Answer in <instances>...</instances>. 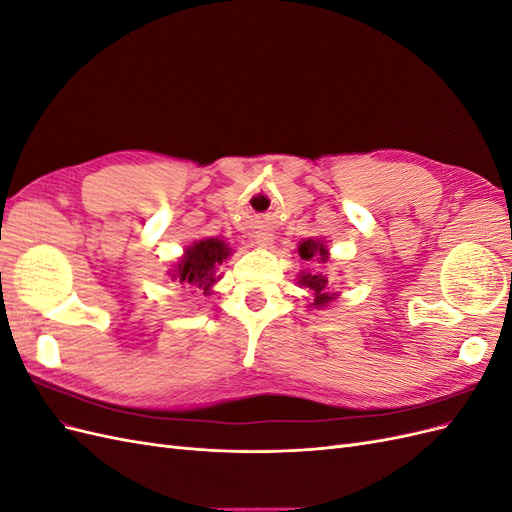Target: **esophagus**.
<instances>
[{
    "instance_id": "34e87169",
    "label": "esophagus",
    "mask_w": 512,
    "mask_h": 512,
    "mask_svg": "<svg viewBox=\"0 0 512 512\" xmlns=\"http://www.w3.org/2000/svg\"><path fill=\"white\" fill-rule=\"evenodd\" d=\"M271 241H273V237H271V235H265V232H260V235L256 237V243H258L260 247L271 245Z\"/></svg>"
}]
</instances>
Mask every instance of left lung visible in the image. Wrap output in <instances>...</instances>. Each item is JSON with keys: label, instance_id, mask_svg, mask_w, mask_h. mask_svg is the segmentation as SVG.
Returning <instances> with one entry per match:
<instances>
[{"label": "left lung", "instance_id": "obj_1", "mask_svg": "<svg viewBox=\"0 0 512 512\" xmlns=\"http://www.w3.org/2000/svg\"><path fill=\"white\" fill-rule=\"evenodd\" d=\"M327 254L329 252L324 250V245L316 243L312 239H307V241H303L299 245V256L303 260H312L314 256H318L324 262V260H327ZM299 280H301L299 282L301 286H305V288H309V290L314 292V305L316 307H322V305H327L329 301H333V297H331V282L322 273H316V275L314 273H303Z\"/></svg>", "mask_w": 512, "mask_h": 512}]
</instances>
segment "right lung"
<instances>
[{"instance_id":"obj_1","label":"right lung","mask_w":512,"mask_h":512,"mask_svg":"<svg viewBox=\"0 0 512 512\" xmlns=\"http://www.w3.org/2000/svg\"><path fill=\"white\" fill-rule=\"evenodd\" d=\"M228 254L230 250L220 239L198 241L185 250V256L177 265L175 277L181 284H192L209 290V286L215 282V265L226 260Z\"/></svg>"}]
</instances>
